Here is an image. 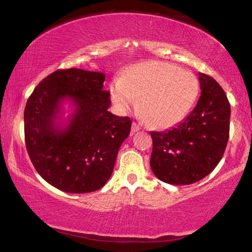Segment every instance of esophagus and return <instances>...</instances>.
<instances>
[{"label":"esophagus","instance_id":"1","mask_svg":"<svg viewBox=\"0 0 252 252\" xmlns=\"http://www.w3.org/2000/svg\"><path fill=\"white\" fill-rule=\"evenodd\" d=\"M140 129V126L138 125L137 123H133V125H131V133H137Z\"/></svg>","mask_w":252,"mask_h":252}]
</instances>
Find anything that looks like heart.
Masks as SVG:
<instances>
[{
	"label": "heart",
	"instance_id": "heart-1",
	"mask_svg": "<svg viewBox=\"0 0 252 252\" xmlns=\"http://www.w3.org/2000/svg\"><path fill=\"white\" fill-rule=\"evenodd\" d=\"M109 92L115 107L126 114L138 105L149 125L167 128L179 123L195 104L199 82L191 72L166 62H146L114 79Z\"/></svg>",
	"mask_w": 252,
	"mask_h": 252
}]
</instances>
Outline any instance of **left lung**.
I'll list each match as a JSON object with an SVG mask.
<instances>
[{"mask_svg": "<svg viewBox=\"0 0 252 252\" xmlns=\"http://www.w3.org/2000/svg\"><path fill=\"white\" fill-rule=\"evenodd\" d=\"M201 95L184 121L166 131H152L151 168L161 182L190 185L213 171L227 147L230 104L215 79L199 73Z\"/></svg>", "mask_w": 252, "mask_h": 252, "instance_id": "obj_1", "label": "left lung"}]
</instances>
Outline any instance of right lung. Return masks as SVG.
<instances>
[{
	"label": "right lung",
	"instance_id": "add662e5",
	"mask_svg": "<svg viewBox=\"0 0 252 252\" xmlns=\"http://www.w3.org/2000/svg\"><path fill=\"white\" fill-rule=\"evenodd\" d=\"M105 74L57 69L35 87L24 110L25 145L41 177L70 193L92 192L107 183L119 147L130 133L129 117L108 112ZM74 112L64 123L63 101Z\"/></svg>",
	"mask_w": 252,
	"mask_h": 252
}]
</instances>
